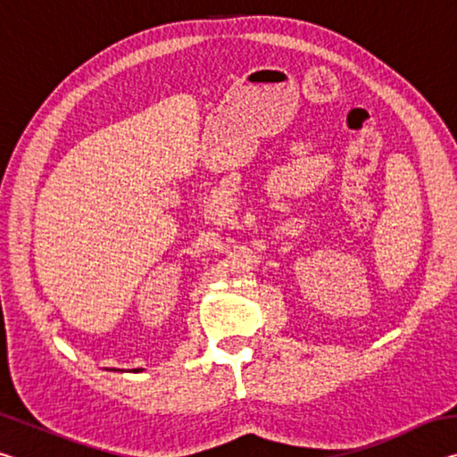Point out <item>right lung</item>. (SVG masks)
I'll return each mask as SVG.
<instances>
[{"mask_svg":"<svg viewBox=\"0 0 457 457\" xmlns=\"http://www.w3.org/2000/svg\"><path fill=\"white\" fill-rule=\"evenodd\" d=\"M114 370H117V369H114ZM141 370H143V369H133V373H141Z\"/></svg>","mask_w":457,"mask_h":457,"instance_id":"obj_1","label":"right lung"}]
</instances>
